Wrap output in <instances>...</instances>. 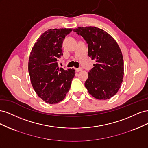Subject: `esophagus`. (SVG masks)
I'll use <instances>...</instances> for the list:
<instances>
[{
  "mask_svg": "<svg viewBox=\"0 0 148 148\" xmlns=\"http://www.w3.org/2000/svg\"><path fill=\"white\" fill-rule=\"evenodd\" d=\"M75 70L76 71H77V72H78V71H80L82 70V68H78V69H75Z\"/></svg>",
  "mask_w": 148,
  "mask_h": 148,
  "instance_id": "1",
  "label": "esophagus"
}]
</instances>
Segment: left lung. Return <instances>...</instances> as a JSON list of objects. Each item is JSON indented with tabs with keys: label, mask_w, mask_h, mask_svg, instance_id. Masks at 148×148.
<instances>
[{
	"label": "left lung",
	"mask_w": 148,
	"mask_h": 148,
	"mask_svg": "<svg viewBox=\"0 0 148 148\" xmlns=\"http://www.w3.org/2000/svg\"><path fill=\"white\" fill-rule=\"evenodd\" d=\"M73 31L86 40L88 56L96 62L88 72L85 87L96 99H110L117 94L123 79V59L119 44L109 33L95 26Z\"/></svg>",
	"instance_id": "8db88e82"
}]
</instances>
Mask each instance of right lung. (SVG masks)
Listing matches in <instances>:
<instances>
[{
	"label": "right lung",
	"mask_w": 148,
	"mask_h": 148,
	"mask_svg": "<svg viewBox=\"0 0 148 148\" xmlns=\"http://www.w3.org/2000/svg\"><path fill=\"white\" fill-rule=\"evenodd\" d=\"M71 28L48 29L40 36L31 51L28 71L33 88L38 96L49 104H57L68 93L75 70L58 66L57 59L63 55L62 43Z\"/></svg>",
	"instance_id": "add662e5"
}]
</instances>
